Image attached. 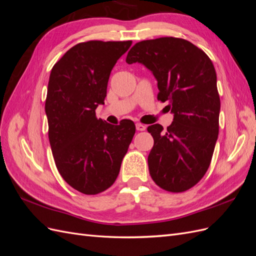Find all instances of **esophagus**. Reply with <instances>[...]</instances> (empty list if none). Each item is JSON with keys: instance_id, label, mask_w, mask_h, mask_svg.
Instances as JSON below:
<instances>
[{"instance_id": "obj_1", "label": "esophagus", "mask_w": 256, "mask_h": 256, "mask_svg": "<svg viewBox=\"0 0 256 256\" xmlns=\"http://www.w3.org/2000/svg\"><path fill=\"white\" fill-rule=\"evenodd\" d=\"M136 128L138 131H144L146 129V126L143 125V124H141V122H136Z\"/></svg>"}]
</instances>
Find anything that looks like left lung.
Wrapping results in <instances>:
<instances>
[{
    "mask_svg": "<svg viewBox=\"0 0 256 256\" xmlns=\"http://www.w3.org/2000/svg\"><path fill=\"white\" fill-rule=\"evenodd\" d=\"M128 64L140 63L158 82V100L174 115L164 130L148 126L154 146L148 154L152 180L170 192H184L202 180L219 134L220 97L216 74L207 54L190 42L161 37L136 44Z\"/></svg>",
    "mask_w": 256,
    "mask_h": 256,
    "instance_id": "left-lung-1",
    "label": "left lung"
}]
</instances>
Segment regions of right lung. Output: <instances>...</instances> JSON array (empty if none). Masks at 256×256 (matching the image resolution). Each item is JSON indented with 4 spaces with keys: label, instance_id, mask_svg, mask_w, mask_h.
Returning a JSON list of instances; mask_svg holds the SVG:
<instances>
[{
    "label": "right lung",
    "instance_id": "right-lung-1",
    "mask_svg": "<svg viewBox=\"0 0 256 256\" xmlns=\"http://www.w3.org/2000/svg\"><path fill=\"white\" fill-rule=\"evenodd\" d=\"M131 44H78L50 74L44 110L53 158L64 180L84 194H98L114 184L136 134L132 120L111 125L95 112L104 104L114 65Z\"/></svg>",
    "mask_w": 256,
    "mask_h": 256
}]
</instances>
